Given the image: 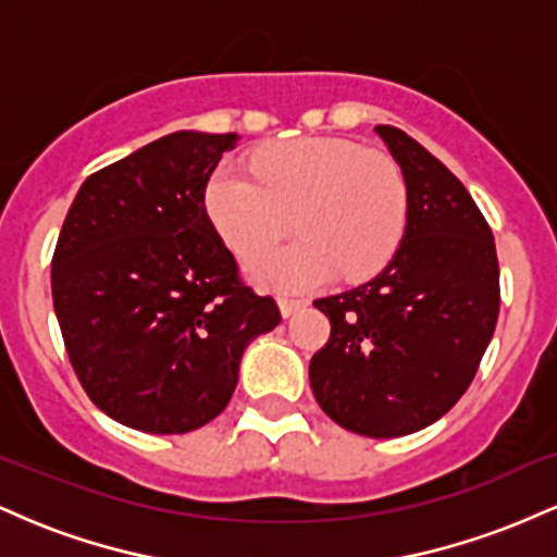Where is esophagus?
Returning <instances> with one entry per match:
<instances>
[{"instance_id":"obj_1","label":"esophagus","mask_w":557,"mask_h":557,"mask_svg":"<svg viewBox=\"0 0 557 557\" xmlns=\"http://www.w3.org/2000/svg\"><path fill=\"white\" fill-rule=\"evenodd\" d=\"M306 306V300H298V298H280V311H283V317H293L296 311H300Z\"/></svg>"}]
</instances>
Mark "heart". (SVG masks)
I'll use <instances>...</instances> for the list:
<instances>
[{
    "instance_id": "obj_1",
    "label": "heart",
    "mask_w": 557,
    "mask_h": 557,
    "mask_svg": "<svg viewBox=\"0 0 557 557\" xmlns=\"http://www.w3.org/2000/svg\"><path fill=\"white\" fill-rule=\"evenodd\" d=\"M203 209L225 246L240 259L261 253L248 274L261 287L304 293L376 274L398 253L408 227V183L385 151L345 138H296L259 151L251 172L216 164L203 188Z\"/></svg>"
}]
</instances>
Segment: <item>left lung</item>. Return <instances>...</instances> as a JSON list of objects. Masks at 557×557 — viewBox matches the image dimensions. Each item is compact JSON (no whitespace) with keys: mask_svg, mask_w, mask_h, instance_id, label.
Listing matches in <instances>:
<instances>
[{"mask_svg":"<svg viewBox=\"0 0 557 557\" xmlns=\"http://www.w3.org/2000/svg\"><path fill=\"white\" fill-rule=\"evenodd\" d=\"M374 131L406 175L408 227L374 280L314 300L332 332L309 380L322 411L348 432L403 437L469 389L497 324L500 270L463 183L398 127Z\"/></svg>","mask_w":557,"mask_h":557,"instance_id":"1","label":"left lung"}]
</instances>
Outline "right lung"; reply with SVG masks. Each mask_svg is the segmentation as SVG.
Segmentation results:
<instances>
[{"mask_svg": "<svg viewBox=\"0 0 557 557\" xmlns=\"http://www.w3.org/2000/svg\"><path fill=\"white\" fill-rule=\"evenodd\" d=\"M238 133L177 131L94 172L65 216L52 298L83 389L120 424L183 434L220 417L243 350L280 324L203 209Z\"/></svg>", "mask_w": 557, "mask_h": 557, "instance_id": "obj_1", "label": "right lung"}]
</instances>
